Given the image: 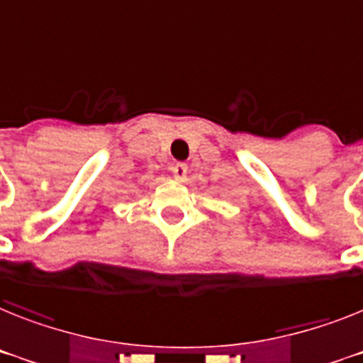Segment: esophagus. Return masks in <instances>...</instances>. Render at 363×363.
Listing matches in <instances>:
<instances>
[{
  "mask_svg": "<svg viewBox=\"0 0 363 363\" xmlns=\"http://www.w3.org/2000/svg\"><path fill=\"white\" fill-rule=\"evenodd\" d=\"M172 173L175 177L177 181L184 182L188 179V166L184 162H177L175 166L172 167Z\"/></svg>",
  "mask_w": 363,
  "mask_h": 363,
  "instance_id": "1",
  "label": "esophagus"
}]
</instances>
